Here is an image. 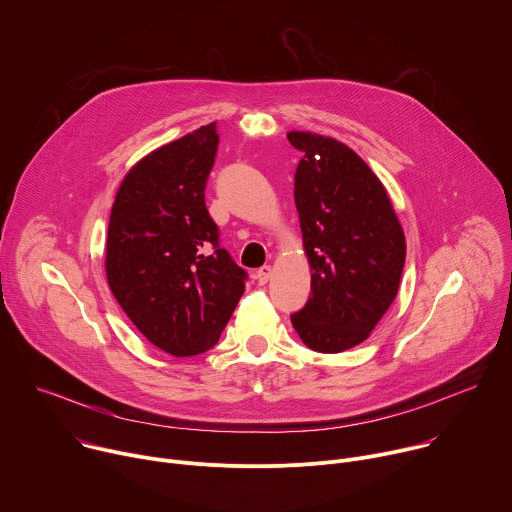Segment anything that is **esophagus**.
<instances>
[{
    "label": "esophagus",
    "instance_id": "34e87169",
    "mask_svg": "<svg viewBox=\"0 0 512 512\" xmlns=\"http://www.w3.org/2000/svg\"><path fill=\"white\" fill-rule=\"evenodd\" d=\"M271 273H273L271 265H263L261 269H257V271H255V279L259 281V285H265V283L271 279Z\"/></svg>",
    "mask_w": 512,
    "mask_h": 512
}]
</instances>
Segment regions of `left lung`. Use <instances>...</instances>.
Returning a JSON list of instances; mask_svg holds the SVG:
<instances>
[{
  "label": "left lung",
  "instance_id": "obj_1",
  "mask_svg": "<svg viewBox=\"0 0 512 512\" xmlns=\"http://www.w3.org/2000/svg\"><path fill=\"white\" fill-rule=\"evenodd\" d=\"M287 139L304 152L294 198L312 271L291 324L308 348L334 354L367 340L393 304L405 235L383 182L348 145L312 131Z\"/></svg>",
  "mask_w": 512,
  "mask_h": 512
}]
</instances>
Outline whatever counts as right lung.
<instances>
[{
  "label": "right lung",
  "mask_w": 512,
  "mask_h": 512,
  "mask_svg": "<svg viewBox=\"0 0 512 512\" xmlns=\"http://www.w3.org/2000/svg\"><path fill=\"white\" fill-rule=\"evenodd\" d=\"M218 148L216 123L141 158L111 208L105 271L135 328L172 356L212 348L231 320L247 273L218 245L204 204Z\"/></svg>",
  "instance_id": "1"
}]
</instances>
